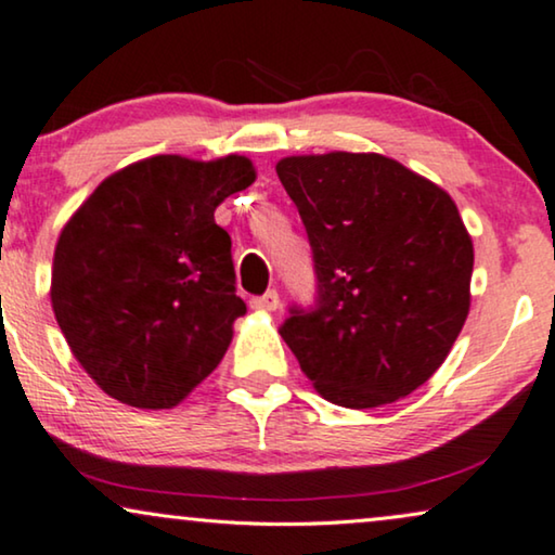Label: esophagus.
Returning <instances> with one entry per match:
<instances>
[{
	"instance_id": "obj_1",
	"label": "esophagus",
	"mask_w": 555,
	"mask_h": 555,
	"mask_svg": "<svg viewBox=\"0 0 555 555\" xmlns=\"http://www.w3.org/2000/svg\"><path fill=\"white\" fill-rule=\"evenodd\" d=\"M250 307L258 309V312H276L279 309V292L269 289L263 297H254L250 299Z\"/></svg>"
}]
</instances>
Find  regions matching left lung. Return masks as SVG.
I'll use <instances>...</instances> for the list:
<instances>
[{
	"label": "left lung",
	"instance_id": "obj_1",
	"mask_svg": "<svg viewBox=\"0 0 555 555\" xmlns=\"http://www.w3.org/2000/svg\"><path fill=\"white\" fill-rule=\"evenodd\" d=\"M276 175L314 256V307H292L279 330L301 371L345 409L413 393L469 314L475 248L454 201L373 152L284 157Z\"/></svg>",
	"mask_w": 555,
	"mask_h": 555
}]
</instances>
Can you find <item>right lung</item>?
I'll return each mask as SVG.
<instances>
[{
	"label": "right lung",
	"instance_id": "right-lung-1",
	"mask_svg": "<svg viewBox=\"0 0 555 555\" xmlns=\"http://www.w3.org/2000/svg\"><path fill=\"white\" fill-rule=\"evenodd\" d=\"M256 180L250 159L177 154L106 177L55 246V320L103 393L172 409L216 371L246 314L216 208Z\"/></svg>",
	"mask_w": 555,
	"mask_h": 555
}]
</instances>
